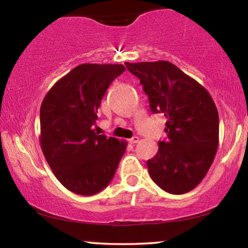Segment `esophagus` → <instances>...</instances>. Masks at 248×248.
<instances>
[{
	"label": "esophagus",
	"mask_w": 248,
	"mask_h": 248,
	"mask_svg": "<svg viewBox=\"0 0 248 248\" xmlns=\"http://www.w3.org/2000/svg\"><path fill=\"white\" fill-rule=\"evenodd\" d=\"M138 142H139V138H138V136H134V138L129 139V143L134 144V143H138Z\"/></svg>",
	"instance_id": "esophagus-1"
}]
</instances>
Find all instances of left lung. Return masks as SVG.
I'll return each mask as SVG.
<instances>
[{
    "label": "left lung",
    "mask_w": 248,
    "mask_h": 248,
    "mask_svg": "<svg viewBox=\"0 0 248 248\" xmlns=\"http://www.w3.org/2000/svg\"><path fill=\"white\" fill-rule=\"evenodd\" d=\"M140 79L150 110L167 118L168 139L147 161L150 177L164 191H191L209 171L219 141L218 110L211 95L191 77L166 61L124 62Z\"/></svg>",
    "instance_id": "1"
}]
</instances>
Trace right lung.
Instances as JSON below:
<instances>
[{
	"instance_id": "obj_1",
	"label": "right lung",
	"mask_w": 248,
	"mask_h": 248,
	"mask_svg": "<svg viewBox=\"0 0 248 248\" xmlns=\"http://www.w3.org/2000/svg\"><path fill=\"white\" fill-rule=\"evenodd\" d=\"M121 64H81L53 85L41 106V147L59 182L81 196L110 183L127 143L98 135V108Z\"/></svg>"
}]
</instances>
